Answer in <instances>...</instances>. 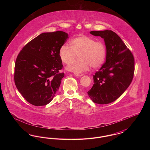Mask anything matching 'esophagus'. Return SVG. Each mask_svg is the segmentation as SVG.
I'll return each mask as SVG.
<instances>
[{
    "mask_svg": "<svg viewBox=\"0 0 150 150\" xmlns=\"http://www.w3.org/2000/svg\"><path fill=\"white\" fill-rule=\"evenodd\" d=\"M75 75L76 76H79V77H81L82 76H83L84 75L83 74H75Z\"/></svg>",
    "mask_w": 150,
    "mask_h": 150,
    "instance_id": "obj_1",
    "label": "esophagus"
}]
</instances>
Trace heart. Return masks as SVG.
Masks as SVG:
<instances>
[{
  "instance_id": "b5f03b06",
  "label": "heart",
  "mask_w": 150,
  "mask_h": 150,
  "mask_svg": "<svg viewBox=\"0 0 150 150\" xmlns=\"http://www.w3.org/2000/svg\"><path fill=\"white\" fill-rule=\"evenodd\" d=\"M71 47L64 45L59 50V56L62 62L69 64L78 55L80 59L72 62L67 70L75 73L86 71L91 66L97 69L105 62L106 51L104 43L92 37L80 35L70 42Z\"/></svg>"
}]
</instances>
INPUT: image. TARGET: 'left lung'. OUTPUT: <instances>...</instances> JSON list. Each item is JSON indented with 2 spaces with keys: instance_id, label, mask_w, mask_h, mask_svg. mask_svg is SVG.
Masks as SVG:
<instances>
[{
  "instance_id": "1",
  "label": "left lung",
  "mask_w": 150,
  "mask_h": 150,
  "mask_svg": "<svg viewBox=\"0 0 150 150\" xmlns=\"http://www.w3.org/2000/svg\"><path fill=\"white\" fill-rule=\"evenodd\" d=\"M104 39L106 62L93 75L94 84L88 94L93 102L108 104L117 100L130 84L134 76L133 54L120 36L111 30L92 31Z\"/></svg>"
}]
</instances>
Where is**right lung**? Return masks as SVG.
Returning <instances> with one entry per match:
<instances>
[{"instance_id": "add662e5", "label": "right lung", "mask_w": 150, "mask_h": 150, "mask_svg": "<svg viewBox=\"0 0 150 150\" xmlns=\"http://www.w3.org/2000/svg\"><path fill=\"white\" fill-rule=\"evenodd\" d=\"M64 31L44 33L28 43L14 66L15 85L23 98L36 106L48 104L58 90L64 73L59 50L67 41Z\"/></svg>"}]
</instances>
